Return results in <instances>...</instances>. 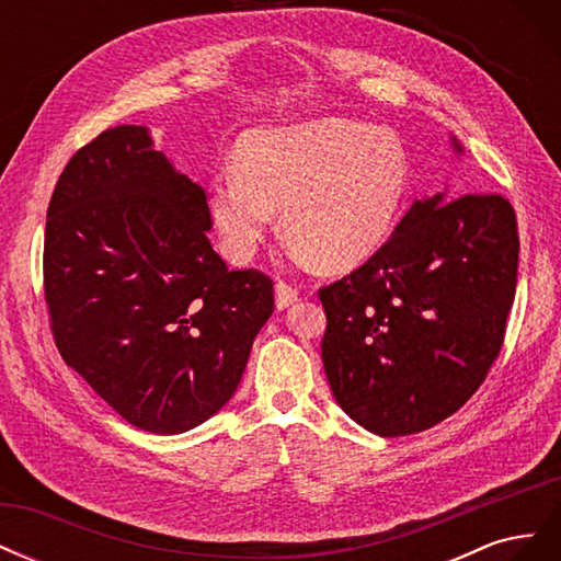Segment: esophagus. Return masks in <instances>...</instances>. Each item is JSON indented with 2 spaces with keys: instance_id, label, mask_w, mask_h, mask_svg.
I'll list each match as a JSON object with an SVG mask.
<instances>
[{
  "instance_id": "obj_1",
  "label": "esophagus",
  "mask_w": 561,
  "mask_h": 561,
  "mask_svg": "<svg viewBox=\"0 0 561 561\" xmlns=\"http://www.w3.org/2000/svg\"><path fill=\"white\" fill-rule=\"evenodd\" d=\"M276 307L283 311V309H287V307H293V304L297 301V297H299V293L295 290V287L290 285V283H285V280H278L276 283Z\"/></svg>"
}]
</instances>
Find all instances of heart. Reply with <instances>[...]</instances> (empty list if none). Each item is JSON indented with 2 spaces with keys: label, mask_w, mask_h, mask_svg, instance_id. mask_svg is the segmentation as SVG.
Segmentation results:
<instances>
[{
  "label": "heart",
  "mask_w": 561,
  "mask_h": 561,
  "mask_svg": "<svg viewBox=\"0 0 561 561\" xmlns=\"http://www.w3.org/2000/svg\"><path fill=\"white\" fill-rule=\"evenodd\" d=\"M407 194L410 159L398 135L322 116L245 133L233 171L210 180L208 208L233 262L257 254L283 210L293 257L342 271L388 241Z\"/></svg>",
  "instance_id": "b5f03b06"
}]
</instances>
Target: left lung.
<instances>
[{
    "instance_id": "1",
    "label": "left lung",
    "mask_w": 561,
    "mask_h": 561,
    "mask_svg": "<svg viewBox=\"0 0 561 561\" xmlns=\"http://www.w3.org/2000/svg\"><path fill=\"white\" fill-rule=\"evenodd\" d=\"M517 260V219L503 196L416 198L360 268L318 293L339 407L381 437L426 431L463 407L501 351Z\"/></svg>"
}]
</instances>
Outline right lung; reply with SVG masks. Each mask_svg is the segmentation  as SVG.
<instances>
[{
    "label": "right lung",
    "instance_id": "obj_1",
    "mask_svg": "<svg viewBox=\"0 0 561 561\" xmlns=\"http://www.w3.org/2000/svg\"><path fill=\"white\" fill-rule=\"evenodd\" d=\"M203 186L116 126L65 165L46 213L44 290L62 360L130 426L186 433L231 400L274 283L213 250Z\"/></svg>",
    "mask_w": 561,
    "mask_h": 561
}]
</instances>
